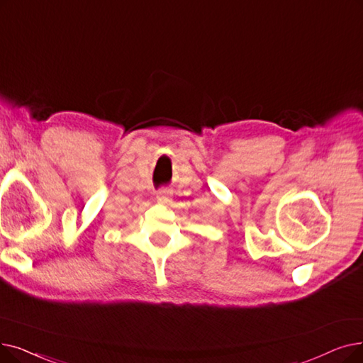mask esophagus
I'll use <instances>...</instances> for the list:
<instances>
[{
    "label": "esophagus",
    "mask_w": 363,
    "mask_h": 363,
    "mask_svg": "<svg viewBox=\"0 0 363 363\" xmlns=\"http://www.w3.org/2000/svg\"><path fill=\"white\" fill-rule=\"evenodd\" d=\"M170 197H172V191L169 190V188H160V190L157 191V199L159 200L167 201Z\"/></svg>",
    "instance_id": "obj_1"
}]
</instances>
